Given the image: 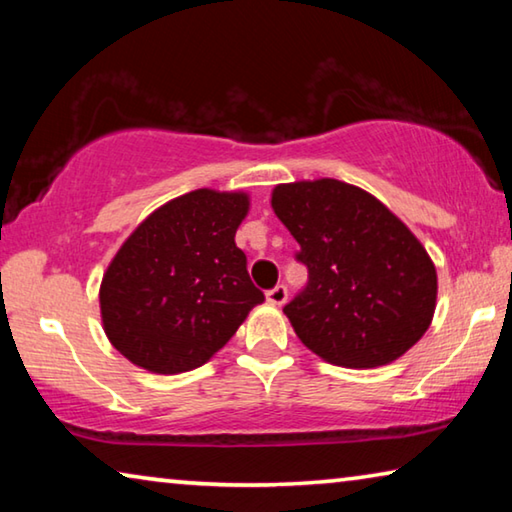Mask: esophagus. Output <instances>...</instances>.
<instances>
[{
	"label": "esophagus",
	"mask_w": 512,
	"mask_h": 512,
	"mask_svg": "<svg viewBox=\"0 0 512 512\" xmlns=\"http://www.w3.org/2000/svg\"><path fill=\"white\" fill-rule=\"evenodd\" d=\"M287 287H284V284H277L275 289H271V291H266V302H271V305H275V307H280V305H284V302H287Z\"/></svg>",
	"instance_id": "esophagus-1"
}]
</instances>
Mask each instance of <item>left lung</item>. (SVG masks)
I'll list each match as a JSON object with an SVG mask.
<instances>
[{
    "label": "left lung",
    "instance_id": "8db88e82",
    "mask_svg": "<svg viewBox=\"0 0 512 512\" xmlns=\"http://www.w3.org/2000/svg\"><path fill=\"white\" fill-rule=\"evenodd\" d=\"M271 207L309 271L284 314L311 352L334 366L379 368L422 339L436 311V266L384 203L318 178L277 185Z\"/></svg>",
    "mask_w": 512,
    "mask_h": 512
}]
</instances>
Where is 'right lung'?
Instances as JSON below:
<instances>
[{
    "label": "right lung",
    "instance_id": "add662e5",
    "mask_svg": "<svg viewBox=\"0 0 512 512\" xmlns=\"http://www.w3.org/2000/svg\"><path fill=\"white\" fill-rule=\"evenodd\" d=\"M246 192L194 189L151 212L103 273L101 323L124 357L155 375L210 361L264 302L235 235Z\"/></svg>",
    "mask_w": 512,
    "mask_h": 512
}]
</instances>
